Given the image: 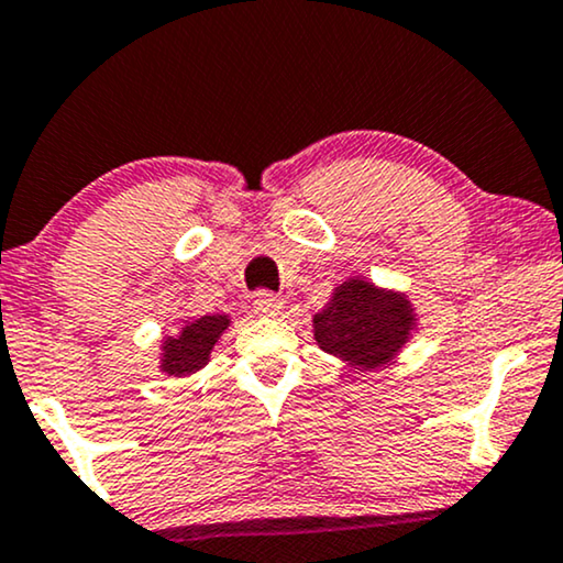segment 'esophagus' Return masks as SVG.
I'll use <instances>...</instances> for the list:
<instances>
[{
    "label": "esophagus",
    "instance_id": "1",
    "mask_svg": "<svg viewBox=\"0 0 563 563\" xmlns=\"http://www.w3.org/2000/svg\"><path fill=\"white\" fill-rule=\"evenodd\" d=\"M283 306H286V301H283L280 296L269 294V290H260V294L254 296V301H252V309H254V314H257V317L280 314Z\"/></svg>",
    "mask_w": 563,
    "mask_h": 563
}]
</instances>
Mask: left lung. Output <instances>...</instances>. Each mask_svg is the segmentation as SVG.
I'll use <instances>...</instances> for the list:
<instances>
[{
	"label": "left lung",
	"mask_w": 563,
	"mask_h": 563,
	"mask_svg": "<svg viewBox=\"0 0 563 563\" xmlns=\"http://www.w3.org/2000/svg\"><path fill=\"white\" fill-rule=\"evenodd\" d=\"M416 327L418 317L408 296L374 286L366 277H351L314 314V340L351 368L372 372L402 351Z\"/></svg>",
	"instance_id": "obj_1"
}]
</instances>
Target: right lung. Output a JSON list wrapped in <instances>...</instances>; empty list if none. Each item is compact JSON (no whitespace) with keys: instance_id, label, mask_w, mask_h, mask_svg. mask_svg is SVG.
<instances>
[{"instance_id":"add662e5","label":"right lung","mask_w":563,"mask_h":563,"mask_svg":"<svg viewBox=\"0 0 563 563\" xmlns=\"http://www.w3.org/2000/svg\"><path fill=\"white\" fill-rule=\"evenodd\" d=\"M229 327L231 319L225 314L199 317L184 322L179 334L166 338L161 343V372L168 376H189L208 366L212 347Z\"/></svg>"}]
</instances>
